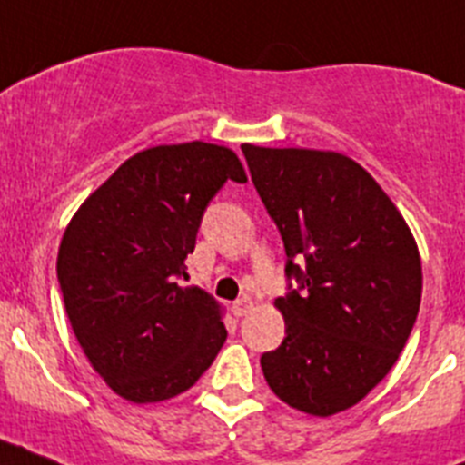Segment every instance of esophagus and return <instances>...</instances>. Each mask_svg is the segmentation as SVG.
<instances>
[{"label":"esophagus","instance_id":"esophagus-1","mask_svg":"<svg viewBox=\"0 0 465 465\" xmlns=\"http://www.w3.org/2000/svg\"><path fill=\"white\" fill-rule=\"evenodd\" d=\"M252 310H253V300L252 298H240L235 305H232V314H235V316H246Z\"/></svg>","mask_w":465,"mask_h":465}]
</instances>
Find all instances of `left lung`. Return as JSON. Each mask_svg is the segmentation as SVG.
I'll use <instances>...</instances> for the list:
<instances>
[{"label": "left lung", "instance_id": "1", "mask_svg": "<svg viewBox=\"0 0 465 465\" xmlns=\"http://www.w3.org/2000/svg\"><path fill=\"white\" fill-rule=\"evenodd\" d=\"M242 153L298 282L274 300L286 338L261 356L262 375L286 405L331 417L363 401L408 342L421 302L417 242L347 155L253 143Z\"/></svg>", "mask_w": 465, "mask_h": 465}]
</instances>
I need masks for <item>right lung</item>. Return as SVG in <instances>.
<instances>
[{"mask_svg": "<svg viewBox=\"0 0 465 465\" xmlns=\"http://www.w3.org/2000/svg\"><path fill=\"white\" fill-rule=\"evenodd\" d=\"M228 179L244 183L246 174L225 146H153L127 158L64 230L57 282L69 323L125 401L183 393L228 338L219 302L182 286L204 209Z\"/></svg>", "mask_w": 465, "mask_h": 465, "instance_id": "1", "label": "right lung"}]
</instances>
